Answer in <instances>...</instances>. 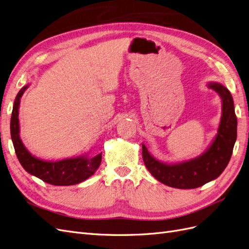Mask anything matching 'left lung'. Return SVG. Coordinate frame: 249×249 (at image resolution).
Here are the masks:
<instances>
[{
  "label": "left lung",
  "instance_id": "1",
  "mask_svg": "<svg viewBox=\"0 0 249 249\" xmlns=\"http://www.w3.org/2000/svg\"><path fill=\"white\" fill-rule=\"evenodd\" d=\"M208 87L219 94L222 114L217 135L205 153L194 159L167 164L148 153L142 144V158L146 168L159 182L178 189H194L219 177L231 160L237 139V117L233 100L227 87L211 82Z\"/></svg>",
  "mask_w": 249,
  "mask_h": 249
}]
</instances>
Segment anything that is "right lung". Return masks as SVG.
Here are the masks:
<instances>
[{"label": "right lung", "instance_id": "obj_1", "mask_svg": "<svg viewBox=\"0 0 249 249\" xmlns=\"http://www.w3.org/2000/svg\"><path fill=\"white\" fill-rule=\"evenodd\" d=\"M29 85L22 87L18 93L13 104L10 133L16 154L24 169L43 182L55 186H71L82 183L83 180L91 177L100 167L102 153L94 157L88 154L59 161H47L33 156L22 143L19 137L18 108L20 99Z\"/></svg>", "mask_w": 249, "mask_h": 249}]
</instances>
